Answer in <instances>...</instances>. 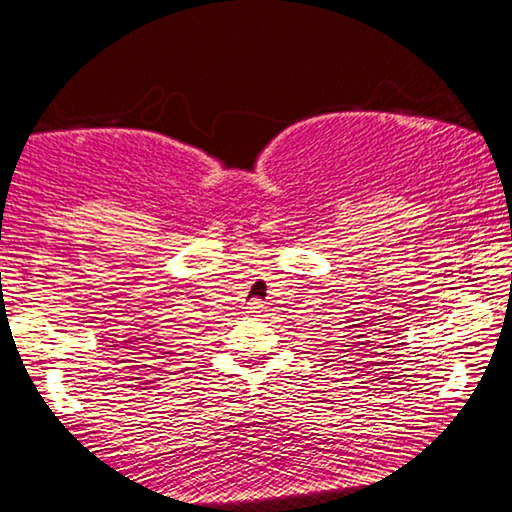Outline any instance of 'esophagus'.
Here are the masks:
<instances>
[{
  "label": "esophagus",
  "mask_w": 512,
  "mask_h": 512,
  "mask_svg": "<svg viewBox=\"0 0 512 512\" xmlns=\"http://www.w3.org/2000/svg\"><path fill=\"white\" fill-rule=\"evenodd\" d=\"M262 308H264V301H250L248 313H262Z\"/></svg>",
  "instance_id": "esophagus-1"
}]
</instances>
